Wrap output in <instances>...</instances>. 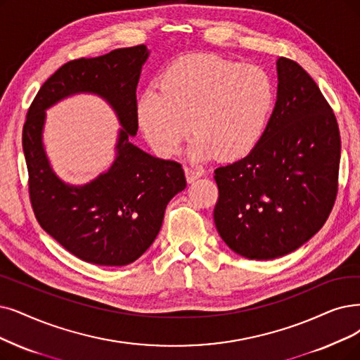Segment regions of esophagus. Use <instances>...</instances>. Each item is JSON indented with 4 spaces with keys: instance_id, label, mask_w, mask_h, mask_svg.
Here are the masks:
<instances>
[{
    "instance_id": "obj_1",
    "label": "esophagus",
    "mask_w": 360,
    "mask_h": 360,
    "mask_svg": "<svg viewBox=\"0 0 360 360\" xmlns=\"http://www.w3.org/2000/svg\"><path fill=\"white\" fill-rule=\"evenodd\" d=\"M184 172H186V179H188L189 183H193L195 180H198L200 176H202V171L192 168V167H184Z\"/></svg>"
}]
</instances>
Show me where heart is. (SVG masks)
<instances>
[{
  "label": "heart",
  "mask_w": 360,
  "mask_h": 360,
  "mask_svg": "<svg viewBox=\"0 0 360 360\" xmlns=\"http://www.w3.org/2000/svg\"><path fill=\"white\" fill-rule=\"evenodd\" d=\"M273 103L275 85L263 68L189 54L162 72L160 89L139 96L136 113L150 148L162 158L174 156L192 130L193 160H236L260 141Z\"/></svg>",
  "instance_id": "heart-1"
}]
</instances>
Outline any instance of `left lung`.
<instances>
[{
    "label": "left lung",
    "instance_id": "left-lung-1",
    "mask_svg": "<svg viewBox=\"0 0 360 360\" xmlns=\"http://www.w3.org/2000/svg\"><path fill=\"white\" fill-rule=\"evenodd\" d=\"M278 100L255 148L219 167L214 223L226 245L250 260L290 254L325 224L338 193L341 140L318 84L279 57Z\"/></svg>",
    "mask_w": 360,
    "mask_h": 360
}]
</instances>
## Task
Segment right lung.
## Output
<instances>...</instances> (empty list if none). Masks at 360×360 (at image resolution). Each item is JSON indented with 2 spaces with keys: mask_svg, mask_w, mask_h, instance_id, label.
<instances>
[{
  "mask_svg": "<svg viewBox=\"0 0 360 360\" xmlns=\"http://www.w3.org/2000/svg\"><path fill=\"white\" fill-rule=\"evenodd\" d=\"M146 46L118 49L70 60L42 84L23 125V152L30 198L39 226L70 254L98 266L136 262L160 233L167 204L186 188L181 164L143 152L136 136V90ZM77 92L103 96L123 125L112 167L84 186L57 178L41 146L45 109Z\"/></svg>",
  "mask_w": 360,
  "mask_h": 360,
  "instance_id": "add662e5",
  "label": "right lung"
}]
</instances>
